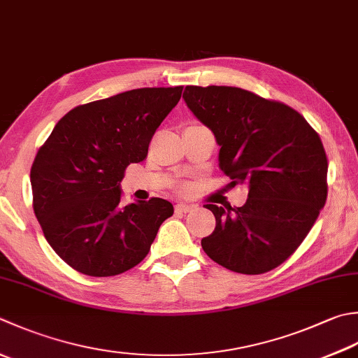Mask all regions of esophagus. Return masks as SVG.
Segmentation results:
<instances>
[{"mask_svg": "<svg viewBox=\"0 0 358 358\" xmlns=\"http://www.w3.org/2000/svg\"><path fill=\"white\" fill-rule=\"evenodd\" d=\"M194 209L192 205H186V203H178V205H175V213H180V214H186V213H191Z\"/></svg>", "mask_w": 358, "mask_h": 358, "instance_id": "1", "label": "esophagus"}]
</instances>
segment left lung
<instances>
[{"instance_id": "left-lung-1", "label": "left lung", "mask_w": 358, "mask_h": 358, "mask_svg": "<svg viewBox=\"0 0 358 358\" xmlns=\"http://www.w3.org/2000/svg\"><path fill=\"white\" fill-rule=\"evenodd\" d=\"M183 99L214 133L219 167L247 185L241 208L206 205L215 217L205 253L222 267L261 275L281 265L309 234L327 197L323 143L298 111L236 87H186Z\"/></svg>"}]
</instances>
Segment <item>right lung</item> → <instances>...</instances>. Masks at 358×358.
<instances>
[{"mask_svg": "<svg viewBox=\"0 0 358 358\" xmlns=\"http://www.w3.org/2000/svg\"><path fill=\"white\" fill-rule=\"evenodd\" d=\"M183 87L138 88L73 108L55 124L31 169L34 213L48 243L69 267L115 276L147 256L173 214L171 201L121 205L119 183L141 163Z\"/></svg>", "mask_w": 358, "mask_h": 358, "instance_id": "1", "label": "right lung"}]
</instances>
